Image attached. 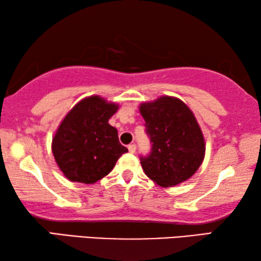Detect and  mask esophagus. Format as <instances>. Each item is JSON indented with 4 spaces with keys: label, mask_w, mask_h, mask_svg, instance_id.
<instances>
[{
    "label": "esophagus",
    "mask_w": 261,
    "mask_h": 261,
    "mask_svg": "<svg viewBox=\"0 0 261 261\" xmlns=\"http://www.w3.org/2000/svg\"><path fill=\"white\" fill-rule=\"evenodd\" d=\"M135 150H136L135 144H129V146H128V151H129L130 153H134Z\"/></svg>",
    "instance_id": "obj_1"
}]
</instances>
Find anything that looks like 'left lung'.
I'll return each instance as SVG.
<instances>
[{"mask_svg": "<svg viewBox=\"0 0 261 261\" xmlns=\"http://www.w3.org/2000/svg\"><path fill=\"white\" fill-rule=\"evenodd\" d=\"M139 110L152 142L150 155L141 157L144 173L161 187L189 180L206 153L202 130L193 112L172 96L141 102Z\"/></svg>", "mask_w": 261, "mask_h": 261, "instance_id": "obj_1", "label": "left lung"}]
</instances>
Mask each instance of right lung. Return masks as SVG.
I'll use <instances>...</instances> for the list:
<instances>
[{"label": "right lung", "mask_w": 261, "mask_h": 261, "mask_svg": "<svg viewBox=\"0 0 261 261\" xmlns=\"http://www.w3.org/2000/svg\"><path fill=\"white\" fill-rule=\"evenodd\" d=\"M118 110L117 102L89 96L60 122L52 139V152L70 181L95 184L108 176L119 157L128 151L119 142L118 130L109 123Z\"/></svg>", "instance_id": "obj_1"}]
</instances>
